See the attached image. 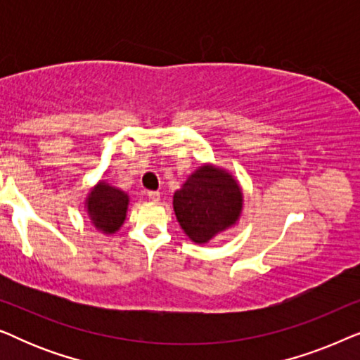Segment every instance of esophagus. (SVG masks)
<instances>
[{
  "mask_svg": "<svg viewBox=\"0 0 360 360\" xmlns=\"http://www.w3.org/2000/svg\"><path fill=\"white\" fill-rule=\"evenodd\" d=\"M147 196H149V200L154 201V203H157V201L160 200L159 191H147Z\"/></svg>",
  "mask_w": 360,
  "mask_h": 360,
  "instance_id": "34e87169",
  "label": "esophagus"
}]
</instances>
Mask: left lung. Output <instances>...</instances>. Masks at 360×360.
<instances>
[{
    "label": "left lung",
    "instance_id": "8db88e82",
    "mask_svg": "<svg viewBox=\"0 0 360 360\" xmlns=\"http://www.w3.org/2000/svg\"><path fill=\"white\" fill-rule=\"evenodd\" d=\"M243 188L228 170L203 164L174 193L180 228L195 244L210 243L233 228L243 213Z\"/></svg>",
    "mask_w": 360,
    "mask_h": 360
}]
</instances>
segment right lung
I'll return each instance as SVG.
<instances>
[{
    "instance_id": "1",
    "label": "right lung",
    "mask_w": 360,
    "mask_h": 360,
    "mask_svg": "<svg viewBox=\"0 0 360 360\" xmlns=\"http://www.w3.org/2000/svg\"><path fill=\"white\" fill-rule=\"evenodd\" d=\"M127 206L129 195L103 180L93 186L85 200L88 219L106 236L115 234L124 224Z\"/></svg>"
}]
</instances>
